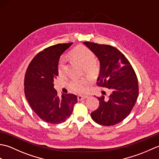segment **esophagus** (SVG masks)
Wrapping results in <instances>:
<instances>
[{
	"label": "esophagus",
	"mask_w": 159,
	"mask_h": 159,
	"mask_svg": "<svg viewBox=\"0 0 159 159\" xmlns=\"http://www.w3.org/2000/svg\"><path fill=\"white\" fill-rule=\"evenodd\" d=\"M87 98H88V96H81V95H80V96H77V98H78V100H85V99Z\"/></svg>",
	"instance_id": "34e87169"
}]
</instances>
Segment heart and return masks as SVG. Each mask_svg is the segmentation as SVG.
Wrapping results in <instances>:
<instances>
[{
  "instance_id": "b5f03b06",
  "label": "heart",
  "mask_w": 159,
  "mask_h": 159,
  "mask_svg": "<svg viewBox=\"0 0 159 159\" xmlns=\"http://www.w3.org/2000/svg\"><path fill=\"white\" fill-rule=\"evenodd\" d=\"M71 57L77 61L87 72H91L94 68V62L96 57L93 52L85 46H80L73 50L71 52ZM57 70L59 75H63L66 70V60L64 57H61L57 66ZM89 80L86 79H71L68 83L69 88L76 93H83L86 90Z\"/></svg>"
}]
</instances>
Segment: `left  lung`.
<instances>
[{
  "label": "left lung",
  "instance_id": "1",
  "mask_svg": "<svg viewBox=\"0 0 159 159\" xmlns=\"http://www.w3.org/2000/svg\"><path fill=\"white\" fill-rule=\"evenodd\" d=\"M83 43L100 61L97 85L111 91L107 98L98 97L99 107L91 117L102 126L117 124L130 114L139 96L136 74L128 60L115 47L89 42Z\"/></svg>",
  "mask_w": 159,
  "mask_h": 159
}]
</instances>
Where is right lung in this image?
<instances>
[{"label":"right lung","instance_id":"obj_1","mask_svg":"<svg viewBox=\"0 0 159 159\" xmlns=\"http://www.w3.org/2000/svg\"><path fill=\"white\" fill-rule=\"evenodd\" d=\"M73 43H59L39 52L30 63L25 74V93L30 107L47 123L66 121L72 114L77 96L72 93L57 95L54 80L59 75L61 55Z\"/></svg>","mask_w":159,"mask_h":159}]
</instances>
